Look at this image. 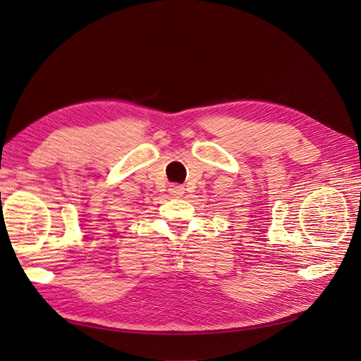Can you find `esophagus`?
<instances>
[{
	"mask_svg": "<svg viewBox=\"0 0 361 361\" xmlns=\"http://www.w3.org/2000/svg\"><path fill=\"white\" fill-rule=\"evenodd\" d=\"M169 192L171 195H174V197H180V195H183V192H185V188L180 187V185H170Z\"/></svg>",
	"mask_w": 361,
	"mask_h": 361,
	"instance_id": "34e87169",
	"label": "esophagus"
}]
</instances>
